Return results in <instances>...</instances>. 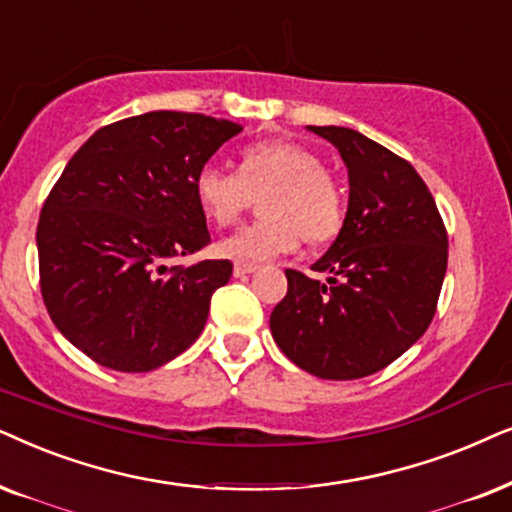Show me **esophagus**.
<instances>
[{
  "label": "esophagus",
  "instance_id": "esophagus-1",
  "mask_svg": "<svg viewBox=\"0 0 512 512\" xmlns=\"http://www.w3.org/2000/svg\"><path fill=\"white\" fill-rule=\"evenodd\" d=\"M257 269H260V267H257V264H252V262H236V264H234V276L255 274Z\"/></svg>",
  "mask_w": 512,
  "mask_h": 512
}]
</instances>
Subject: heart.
Masks as SVG:
<instances>
[{
  "mask_svg": "<svg viewBox=\"0 0 512 512\" xmlns=\"http://www.w3.org/2000/svg\"><path fill=\"white\" fill-rule=\"evenodd\" d=\"M262 194L264 220L220 238L217 252L222 257L269 262L295 252L304 234L313 243H323L342 229V189L325 170L323 159L299 142H252L238 154V173L206 163L194 177L196 203L217 227L236 222Z\"/></svg>",
  "mask_w": 512,
  "mask_h": 512,
  "instance_id": "heart-1",
  "label": "heart"
}]
</instances>
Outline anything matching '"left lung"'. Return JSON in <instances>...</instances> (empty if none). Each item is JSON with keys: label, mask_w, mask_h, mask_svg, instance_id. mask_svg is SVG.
I'll return each instance as SVG.
<instances>
[{"label": "left lung", "mask_w": 512, "mask_h": 512, "mask_svg": "<svg viewBox=\"0 0 512 512\" xmlns=\"http://www.w3.org/2000/svg\"><path fill=\"white\" fill-rule=\"evenodd\" d=\"M337 147L349 170V208L313 271L288 276L271 311L274 342L320 379H360L400 358L431 325L447 271V231L410 163L344 126H306Z\"/></svg>", "instance_id": "8db88e82"}]
</instances>
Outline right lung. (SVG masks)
Wrapping results in <instances>:
<instances>
[{
	"label": "right lung",
	"mask_w": 512,
	"mask_h": 512,
	"mask_svg": "<svg viewBox=\"0 0 512 512\" xmlns=\"http://www.w3.org/2000/svg\"><path fill=\"white\" fill-rule=\"evenodd\" d=\"M241 128L161 109L100 128L67 161L37 224L39 278L53 323L98 365L149 372L199 339L234 267L168 260L210 243L194 177Z\"/></svg>",
	"instance_id": "add662e5"
}]
</instances>
